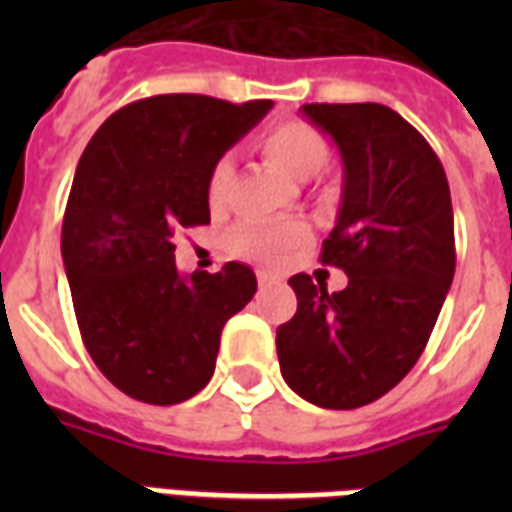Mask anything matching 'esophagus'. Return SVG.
Masks as SVG:
<instances>
[{"mask_svg": "<svg viewBox=\"0 0 512 512\" xmlns=\"http://www.w3.org/2000/svg\"><path fill=\"white\" fill-rule=\"evenodd\" d=\"M257 284H260V289H271V287H276V284H279V279H276L273 273L260 271V273H257Z\"/></svg>", "mask_w": 512, "mask_h": 512, "instance_id": "esophagus-1", "label": "esophagus"}]
</instances>
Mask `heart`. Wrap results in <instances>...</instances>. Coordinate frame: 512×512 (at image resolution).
Masks as SVG:
<instances>
[{"label":"heart","mask_w":512,"mask_h":512,"mask_svg":"<svg viewBox=\"0 0 512 512\" xmlns=\"http://www.w3.org/2000/svg\"><path fill=\"white\" fill-rule=\"evenodd\" d=\"M260 151L268 162L287 175L289 180L305 183L319 175L329 162V143L313 124L289 119V122L273 124L271 130L260 135ZM233 180V159L223 156L217 159L209 172L207 196L212 207L223 204L228 185ZM308 239V228L297 220L287 223H244L231 233L228 247L233 255L252 257L263 263H279L281 257L300 247Z\"/></svg>","instance_id":"1"}]
</instances>
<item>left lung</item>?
<instances>
[{
  "label": "left lung",
  "mask_w": 512,
  "mask_h": 512,
  "mask_svg": "<svg viewBox=\"0 0 512 512\" xmlns=\"http://www.w3.org/2000/svg\"><path fill=\"white\" fill-rule=\"evenodd\" d=\"M342 162L337 223L321 263L348 287L289 279L297 313L276 329L281 374L324 409H358L404 380L428 345L454 279L446 172L428 140L380 103H308Z\"/></svg>",
  "instance_id": "obj_1"
}]
</instances>
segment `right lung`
Here are the masks:
<instances>
[{
    "label": "right lung",
    "mask_w": 512,
    "mask_h": 512,
    "mask_svg": "<svg viewBox=\"0 0 512 512\" xmlns=\"http://www.w3.org/2000/svg\"><path fill=\"white\" fill-rule=\"evenodd\" d=\"M271 108L154 95L108 116L84 148L60 249L84 348L130 398L172 406L196 396L225 321L255 297L249 265L183 276L172 239L209 223V172Z\"/></svg>",
    "instance_id": "1"
}]
</instances>
